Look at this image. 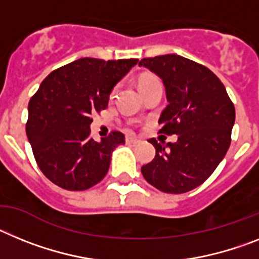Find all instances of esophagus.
Wrapping results in <instances>:
<instances>
[{
	"label": "esophagus",
	"mask_w": 259,
	"mask_h": 259,
	"mask_svg": "<svg viewBox=\"0 0 259 259\" xmlns=\"http://www.w3.org/2000/svg\"><path fill=\"white\" fill-rule=\"evenodd\" d=\"M126 143H129V145H136V143H138V139L134 138V137H127Z\"/></svg>",
	"instance_id": "esophagus-1"
}]
</instances>
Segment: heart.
Returning a JSON list of instances; mask_svg holds the SVG:
<instances>
[{"mask_svg":"<svg viewBox=\"0 0 259 259\" xmlns=\"http://www.w3.org/2000/svg\"><path fill=\"white\" fill-rule=\"evenodd\" d=\"M157 83H160V80H159V78H157L156 75H154V74H150V73H145V74H142V75H139L138 89H139V91L142 92V91H145V90L150 89L151 86H154V84H157ZM116 90H117L116 87L112 90V94H111L112 96L116 94Z\"/></svg>","mask_w":259,"mask_h":259,"instance_id":"obj_1","label":"heart"}]
</instances>
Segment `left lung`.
<instances>
[{"label": "left lung", "instance_id": "8db88e82", "mask_svg": "<svg viewBox=\"0 0 259 259\" xmlns=\"http://www.w3.org/2000/svg\"><path fill=\"white\" fill-rule=\"evenodd\" d=\"M139 66L160 76L168 105L160 114V133L177 142L150 139L156 155L142 167L148 184L160 192L181 194L203 184L231 145L235 107L226 87L210 69L179 55L143 58Z\"/></svg>", "mask_w": 259, "mask_h": 259}]
</instances>
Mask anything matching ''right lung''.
I'll return each instance as SVG.
<instances>
[{
  "instance_id": "add662e5",
  "label": "right lung",
  "mask_w": 259,
  "mask_h": 259,
  "mask_svg": "<svg viewBox=\"0 0 259 259\" xmlns=\"http://www.w3.org/2000/svg\"><path fill=\"white\" fill-rule=\"evenodd\" d=\"M137 58H79L52 71L28 103L27 138L35 160L53 184L86 190L107 175L111 156L125 136L112 132L96 142L90 137L91 114L108 107L109 94Z\"/></svg>"
}]
</instances>
